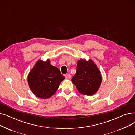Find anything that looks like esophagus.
Returning <instances> with one entry per match:
<instances>
[{
    "label": "esophagus",
    "instance_id": "34e87169",
    "mask_svg": "<svg viewBox=\"0 0 135 135\" xmlns=\"http://www.w3.org/2000/svg\"><path fill=\"white\" fill-rule=\"evenodd\" d=\"M64 76H65V77L67 79H70L71 78V75H70V74H66Z\"/></svg>",
    "mask_w": 135,
    "mask_h": 135
}]
</instances>
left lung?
Wrapping results in <instances>:
<instances>
[{"label": "left lung", "instance_id": "left-lung-1", "mask_svg": "<svg viewBox=\"0 0 135 135\" xmlns=\"http://www.w3.org/2000/svg\"><path fill=\"white\" fill-rule=\"evenodd\" d=\"M72 81L80 93L90 96L95 94L100 87L102 75L91 60L80 59L78 61L77 72Z\"/></svg>", "mask_w": 135, "mask_h": 135}]
</instances>
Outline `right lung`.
<instances>
[{"mask_svg": "<svg viewBox=\"0 0 135 135\" xmlns=\"http://www.w3.org/2000/svg\"><path fill=\"white\" fill-rule=\"evenodd\" d=\"M64 79L60 69L51 65L48 59L45 62L38 60L28 75L27 81L35 95L47 99L54 94Z\"/></svg>", "mask_w": 135, "mask_h": 135, "instance_id": "obj_1", "label": "right lung"}]
</instances>
